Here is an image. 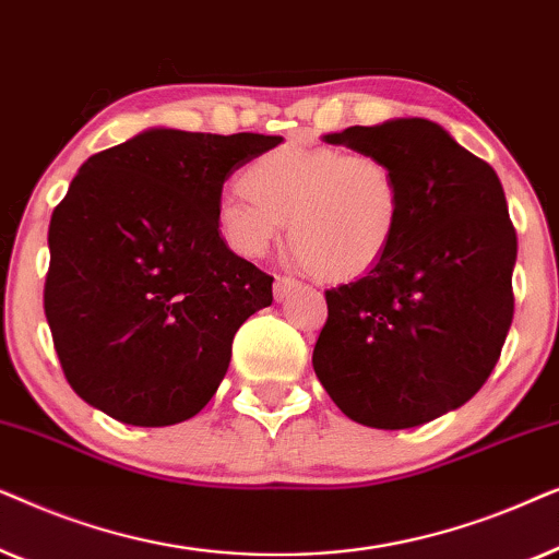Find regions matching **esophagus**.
<instances>
[{"label": "esophagus", "mask_w": 559, "mask_h": 559, "mask_svg": "<svg viewBox=\"0 0 559 559\" xmlns=\"http://www.w3.org/2000/svg\"><path fill=\"white\" fill-rule=\"evenodd\" d=\"M297 285H300V282L293 280V277H285V274H280V277L274 280V300H277V302L285 300V297L293 293Z\"/></svg>", "instance_id": "obj_1"}]
</instances>
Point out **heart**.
<instances>
[{"label":"heart","instance_id":"b5f03b06","mask_svg":"<svg viewBox=\"0 0 559 559\" xmlns=\"http://www.w3.org/2000/svg\"><path fill=\"white\" fill-rule=\"evenodd\" d=\"M241 195L216 205L226 247L257 259L280 239L318 277H364L389 254L404 216L402 180L384 157L325 144H282L251 159Z\"/></svg>","mask_w":559,"mask_h":559}]
</instances>
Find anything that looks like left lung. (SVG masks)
Here are the masks:
<instances>
[{"mask_svg": "<svg viewBox=\"0 0 559 559\" xmlns=\"http://www.w3.org/2000/svg\"><path fill=\"white\" fill-rule=\"evenodd\" d=\"M323 140L384 157L402 180L404 216L371 272L325 293L312 366L358 425L430 423L486 384L514 318L516 231L501 180L427 119Z\"/></svg>", "mask_w": 559, "mask_h": 559, "instance_id": "8db88e82", "label": "left lung"}]
</instances>
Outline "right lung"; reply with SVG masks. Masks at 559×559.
Instances as JSON below:
<instances>
[{
  "label": "right lung",
  "instance_id": "1",
  "mask_svg": "<svg viewBox=\"0 0 559 559\" xmlns=\"http://www.w3.org/2000/svg\"><path fill=\"white\" fill-rule=\"evenodd\" d=\"M282 136L147 129L88 157L50 218L45 318L73 392L165 427L216 394L272 280L216 228L224 182Z\"/></svg>",
  "mask_w": 559,
  "mask_h": 559
}]
</instances>
